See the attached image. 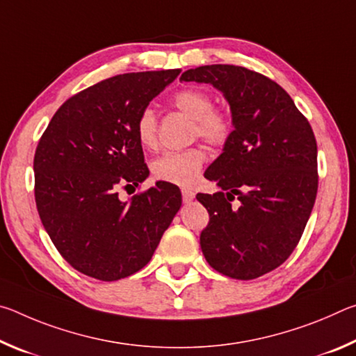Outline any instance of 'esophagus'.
<instances>
[{"label":"esophagus","mask_w":356,"mask_h":356,"mask_svg":"<svg viewBox=\"0 0 356 356\" xmlns=\"http://www.w3.org/2000/svg\"><path fill=\"white\" fill-rule=\"evenodd\" d=\"M182 200L184 202H190L195 200V191H191L188 188H182Z\"/></svg>","instance_id":"obj_1"}]
</instances>
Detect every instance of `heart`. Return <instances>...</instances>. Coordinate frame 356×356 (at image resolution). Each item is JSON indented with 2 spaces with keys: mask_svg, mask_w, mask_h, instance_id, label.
Instances as JSON below:
<instances>
[{
  "mask_svg": "<svg viewBox=\"0 0 356 356\" xmlns=\"http://www.w3.org/2000/svg\"><path fill=\"white\" fill-rule=\"evenodd\" d=\"M171 104L193 119V136L201 138L204 143L221 147L232 138V114L222 108H215L210 92L200 88H185L172 95ZM136 136L143 147L150 149L156 144V116L150 108L143 110L138 116ZM204 161L206 154L200 147L166 152L154 161L152 172L163 182L190 186L200 179Z\"/></svg>",
  "mask_w": 356,
  "mask_h": 356,
  "instance_id": "1",
  "label": "heart"
}]
</instances>
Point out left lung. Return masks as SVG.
Wrapping results in <instances>:
<instances>
[{
  "label": "left lung",
  "mask_w": 356,
  "mask_h": 356,
  "mask_svg": "<svg viewBox=\"0 0 356 356\" xmlns=\"http://www.w3.org/2000/svg\"><path fill=\"white\" fill-rule=\"evenodd\" d=\"M180 81L213 84L234 118L225 152L204 174L221 191L196 196L210 216L202 254L221 275L256 280L286 262L309 220L318 186L314 131L291 95L259 72L213 64Z\"/></svg>",
  "instance_id": "8db88e82"
}]
</instances>
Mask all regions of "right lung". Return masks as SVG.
I'll return each instance as SVG.
<instances>
[{"instance_id": "right-lung-1", "label": "right lung", "mask_w": 356, "mask_h": 356, "mask_svg": "<svg viewBox=\"0 0 356 356\" xmlns=\"http://www.w3.org/2000/svg\"><path fill=\"white\" fill-rule=\"evenodd\" d=\"M180 69L116 75L72 95L51 118L34 154L42 225L83 275L118 281L147 265L182 206L176 185L119 200L149 176L136 120Z\"/></svg>"}]
</instances>
